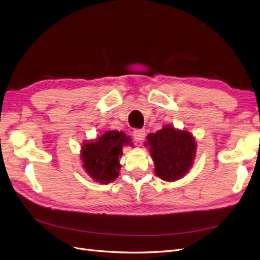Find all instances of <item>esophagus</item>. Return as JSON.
I'll list each match as a JSON object with an SVG mask.
<instances>
[{"label":"esophagus","instance_id":"34e87169","mask_svg":"<svg viewBox=\"0 0 260 260\" xmlns=\"http://www.w3.org/2000/svg\"><path fill=\"white\" fill-rule=\"evenodd\" d=\"M133 137L137 141H142L145 137V130L144 129H137L133 131Z\"/></svg>","mask_w":260,"mask_h":260}]
</instances>
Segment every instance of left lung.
Here are the masks:
<instances>
[{
  "instance_id": "obj_1",
  "label": "left lung",
  "mask_w": 260,
  "mask_h": 260,
  "mask_svg": "<svg viewBox=\"0 0 260 260\" xmlns=\"http://www.w3.org/2000/svg\"><path fill=\"white\" fill-rule=\"evenodd\" d=\"M145 145L148 146L155 165V175L172 182L184 177L193 166L196 141L191 132L164 125L156 133H149Z\"/></svg>"
}]
</instances>
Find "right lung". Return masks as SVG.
Masks as SVG:
<instances>
[{"label": "right lung", "instance_id": "add662e5", "mask_svg": "<svg viewBox=\"0 0 260 260\" xmlns=\"http://www.w3.org/2000/svg\"><path fill=\"white\" fill-rule=\"evenodd\" d=\"M132 139L121 131H106L96 140L84 141L80 158L82 167L94 181L107 184L119 175V158L123 146H132Z\"/></svg>", "mask_w": 260, "mask_h": 260}]
</instances>
